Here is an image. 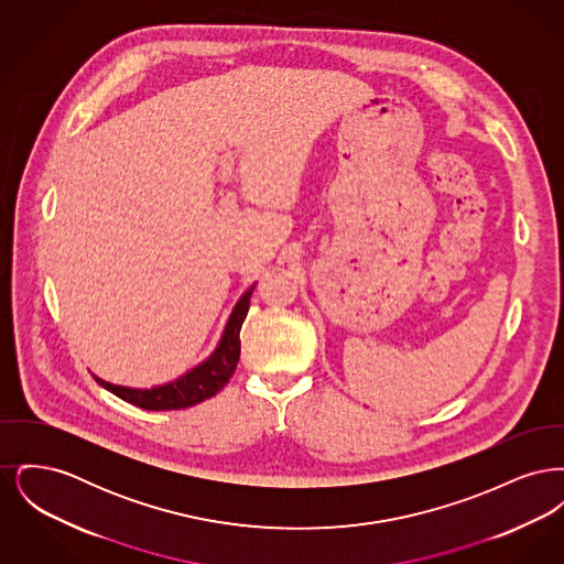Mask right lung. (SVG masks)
I'll list each match as a JSON object with an SVG mask.
<instances>
[{"instance_id": "1", "label": "right lung", "mask_w": 564, "mask_h": 564, "mask_svg": "<svg viewBox=\"0 0 564 564\" xmlns=\"http://www.w3.org/2000/svg\"><path fill=\"white\" fill-rule=\"evenodd\" d=\"M253 290H256V283L237 300L228 322L224 325V332L215 345L214 352L207 359H203L200 364H196L194 368H189L186 375H182L171 382L150 387V389L113 384V382L93 375L95 380L104 389H108L109 393L118 395L124 402L139 405L143 410H184V408L214 398L215 393H219L226 387V382L237 370V364L241 357V336L239 334H241L242 322L249 311Z\"/></svg>"}]
</instances>
